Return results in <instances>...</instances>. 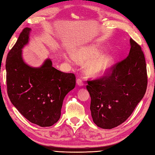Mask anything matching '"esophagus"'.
Returning a JSON list of instances; mask_svg holds the SVG:
<instances>
[{
  "label": "esophagus",
  "mask_w": 155,
  "mask_h": 155,
  "mask_svg": "<svg viewBox=\"0 0 155 155\" xmlns=\"http://www.w3.org/2000/svg\"><path fill=\"white\" fill-rule=\"evenodd\" d=\"M77 85H78V86H80V87H83L84 84L83 83V81H82L81 78H77Z\"/></svg>",
  "instance_id": "1"
}]
</instances>
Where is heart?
<instances>
[{"instance_id": "heart-1", "label": "heart", "mask_w": 155, "mask_h": 155, "mask_svg": "<svg viewBox=\"0 0 155 155\" xmlns=\"http://www.w3.org/2000/svg\"><path fill=\"white\" fill-rule=\"evenodd\" d=\"M101 51L93 46H84L73 51V55L68 54L64 55V58L68 63L72 64L76 61L80 63L93 60ZM114 58L108 54L101 55L94 60L91 61L85 67L87 74L92 77H100L104 75L114 65Z\"/></svg>"}]
</instances>
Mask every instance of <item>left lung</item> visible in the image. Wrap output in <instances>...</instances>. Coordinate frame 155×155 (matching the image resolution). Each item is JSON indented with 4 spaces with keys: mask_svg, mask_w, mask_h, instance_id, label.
I'll return each mask as SVG.
<instances>
[{
    "mask_svg": "<svg viewBox=\"0 0 155 155\" xmlns=\"http://www.w3.org/2000/svg\"><path fill=\"white\" fill-rule=\"evenodd\" d=\"M128 57L112 67L111 74L88 81L90 109L94 123L104 129L120 125L133 113L147 87L145 58L132 38Z\"/></svg>",
    "mask_w": 155,
    "mask_h": 155,
    "instance_id": "obj_1",
    "label": "left lung"
}]
</instances>
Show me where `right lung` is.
<instances>
[{
    "mask_svg": "<svg viewBox=\"0 0 155 155\" xmlns=\"http://www.w3.org/2000/svg\"><path fill=\"white\" fill-rule=\"evenodd\" d=\"M31 28L20 34L6 61V84L12 104L28 120L42 127L59 120L66 95L75 87L73 73L52 67L50 58L40 67H32L22 58V49L28 43Z\"/></svg>",
    "mask_w": 155,
    "mask_h": 155,
    "instance_id": "1",
    "label": "right lung"
}]
</instances>
